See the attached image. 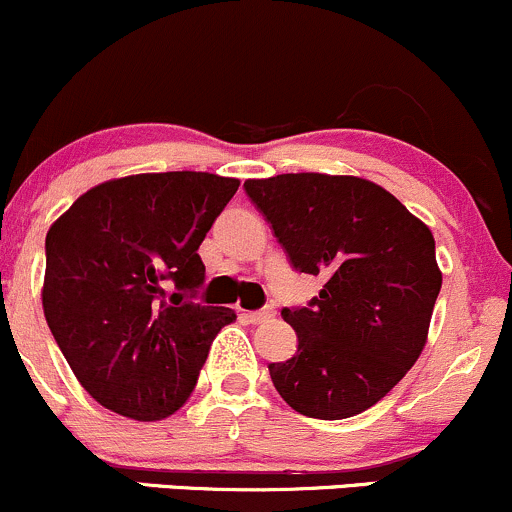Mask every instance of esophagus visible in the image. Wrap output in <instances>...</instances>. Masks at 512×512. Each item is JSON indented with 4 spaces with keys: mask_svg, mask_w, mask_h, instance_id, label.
Returning <instances> with one entry per match:
<instances>
[{
    "mask_svg": "<svg viewBox=\"0 0 512 512\" xmlns=\"http://www.w3.org/2000/svg\"><path fill=\"white\" fill-rule=\"evenodd\" d=\"M276 315V310H273L271 305H266L263 310H256V312H246V320L249 322H263V320H271V317Z\"/></svg>",
    "mask_w": 512,
    "mask_h": 512,
    "instance_id": "34e87169",
    "label": "esophagus"
}]
</instances>
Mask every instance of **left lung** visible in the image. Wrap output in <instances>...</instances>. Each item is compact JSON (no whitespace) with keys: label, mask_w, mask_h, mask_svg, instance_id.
Segmentation results:
<instances>
[{"label":"left lung","mask_w":512,"mask_h":512,"mask_svg":"<svg viewBox=\"0 0 512 512\" xmlns=\"http://www.w3.org/2000/svg\"><path fill=\"white\" fill-rule=\"evenodd\" d=\"M300 273L324 285L280 315L298 334L293 359L268 364L300 415L344 420L386 398L422 354L442 273L434 236L400 200L354 175L285 173L246 180Z\"/></svg>","instance_id":"obj_1"}]
</instances>
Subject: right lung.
Instances as JSON below:
<instances>
[{"label":"right lung","instance_id":"add662e5","mask_svg":"<svg viewBox=\"0 0 512 512\" xmlns=\"http://www.w3.org/2000/svg\"><path fill=\"white\" fill-rule=\"evenodd\" d=\"M239 180L144 173L87 190L48 229L43 312L82 388L107 410L153 422L195 388L229 307L192 302L200 244Z\"/></svg>","mask_w":512,"mask_h":512}]
</instances>
